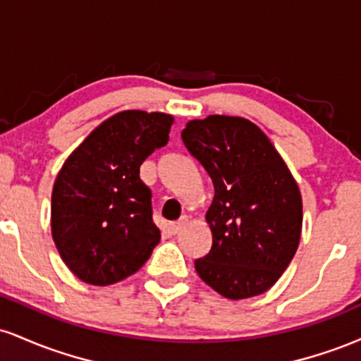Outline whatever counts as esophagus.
I'll return each instance as SVG.
<instances>
[{
  "instance_id": "1",
  "label": "esophagus",
  "mask_w": 361,
  "mask_h": 361,
  "mask_svg": "<svg viewBox=\"0 0 361 361\" xmlns=\"http://www.w3.org/2000/svg\"><path fill=\"white\" fill-rule=\"evenodd\" d=\"M186 226H188V217H186V215H183V217L178 219L176 222L169 224L168 229H169V233H171V234H178V233H181V231H183Z\"/></svg>"
}]
</instances>
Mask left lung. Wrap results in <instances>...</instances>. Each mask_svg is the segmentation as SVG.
Instances as JSON below:
<instances>
[{
	"label": "left lung",
	"instance_id": "1",
	"mask_svg": "<svg viewBox=\"0 0 361 361\" xmlns=\"http://www.w3.org/2000/svg\"><path fill=\"white\" fill-rule=\"evenodd\" d=\"M181 139L214 183L205 214L212 250L195 261V270L226 299L261 295L299 247L304 215L295 178L268 135L247 118L190 120Z\"/></svg>",
	"mask_w": 361,
	"mask_h": 361
}]
</instances>
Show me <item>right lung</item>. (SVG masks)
Wrapping results in <instances>:
<instances>
[{
	"mask_svg": "<svg viewBox=\"0 0 361 361\" xmlns=\"http://www.w3.org/2000/svg\"><path fill=\"white\" fill-rule=\"evenodd\" d=\"M175 117L123 110L69 154L52 188L51 231L62 261L97 287L134 275L161 239L140 164L166 146Z\"/></svg>",
	"mask_w": 361,
	"mask_h": 361,
	"instance_id": "1",
	"label": "right lung"
}]
</instances>
